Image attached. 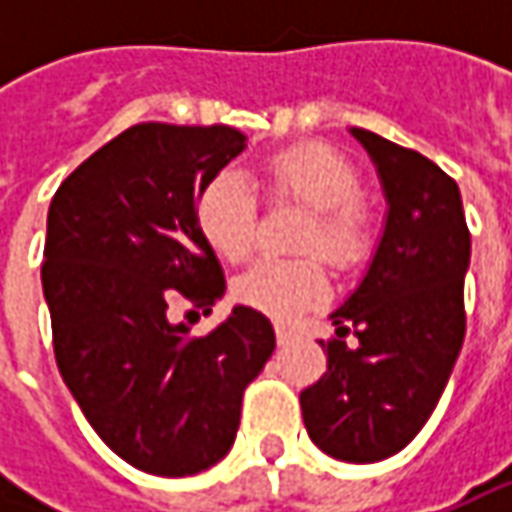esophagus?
Listing matches in <instances>:
<instances>
[{"mask_svg": "<svg viewBox=\"0 0 512 512\" xmlns=\"http://www.w3.org/2000/svg\"><path fill=\"white\" fill-rule=\"evenodd\" d=\"M290 339H293V330H290V327H287V325H276V342L285 347V344L290 342Z\"/></svg>", "mask_w": 512, "mask_h": 512, "instance_id": "esophagus-1", "label": "esophagus"}]
</instances>
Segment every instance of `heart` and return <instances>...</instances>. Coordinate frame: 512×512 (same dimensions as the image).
Wrapping results in <instances>:
<instances>
[{
	"label": "heart",
	"instance_id": "heart-1",
	"mask_svg": "<svg viewBox=\"0 0 512 512\" xmlns=\"http://www.w3.org/2000/svg\"><path fill=\"white\" fill-rule=\"evenodd\" d=\"M270 202H296L310 210V222L296 236L299 253H319L336 270H353L370 256L376 222L362 202V179L342 153L325 145H293L262 165ZM196 225L225 262H242L256 245L259 207L236 173L213 176L196 202ZM233 296L273 319H293L327 296V273L316 256L262 259L245 270Z\"/></svg>",
	"mask_w": 512,
	"mask_h": 512
}]
</instances>
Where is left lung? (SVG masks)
<instances>
[{
	"label": "left lung",
	"mask_w": 512,
	"mask_h": 512,
	"mask_svg": "<svg viewBox=\"0 0 512 512\" xmlns=\"http://www.w3.org/2000/svg\"><path fill=\"white\" fill-rule=\"evenodd\" d=\"M387 196L370 270L330 319L327 373L302 390L313 444L350 464L382 462L416 439L442 399L467 330L470 230L459 185L416 150L353 128ZM350 332L357 342H343Z\"/></svg>",
	"instance_id": "left-lung-1"
}]
</instances>
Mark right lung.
Returning <instances> with one entry per match:
<instances>
[{
    "mask_svg": "<svg viewBox=\"0 0 512 512\" xmlns=\"http://www.w3.org/2000/svg\"><path fill=\"white\" fill-rule=\"evenodd\" d=\"M242 150L245 133L227 125L142 122L50 202L42 290L59 373L99 439L150 476L182 479L225 459L245 387L276 347L253 307L190 333L225 296L196 202ZM179 304L187 323L175 322Z\"/></svg>",
    "mask_w": 512,
    "mask_h": 512,
    "instance_id": "obj_1",
    "label": "right lung"
}]
</instances>
